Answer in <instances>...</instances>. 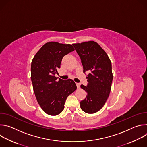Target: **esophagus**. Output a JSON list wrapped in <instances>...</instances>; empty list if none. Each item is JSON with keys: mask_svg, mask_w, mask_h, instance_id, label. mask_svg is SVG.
Here are the masks:
<instances>
[{"mask_svg": "<svg viewBox=\"0 0 147 147\" xmlns=\"http://www.w3.org/2000/svg\"><path fill=\"white\" fill-rule=\"evenodd\" d=\"M76 86H77V88H80V83L76 82Z\"/></svg>", "mask_w": 147, "mask_h": 147, "instance_id": "34e87169", "label": "esophagus"}]
</instances>
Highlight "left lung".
<instances>
[{"label":"left lung","mask_w":147,"mask_h":147,"mask_svg":"<svg viewBox=\"0 0 147 147\" xmlns=\"http://www.w3.org/2000/svg\"><path fill=\"white\" fill-rule=\"evenodd\" d=\"M80 57L83 72L88 71V84L81 88L87 92L86 98L80 102L81 109L86 113H94L106 103L112 86L113 74L111 61L100 45L94 41L73 44Z\"/></svg>","instance_id":"8db88e82"}]
</instances>
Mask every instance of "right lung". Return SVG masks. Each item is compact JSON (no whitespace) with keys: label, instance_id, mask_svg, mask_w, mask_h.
Returning <instances> with one entry per match:
<instances>
[{"label":"right lung","instance_id":"right-lung-1","mask_svg":"<svg viewBox=\"0 0 147 147\" xmlns=\"http://www.w3.org/2000/svg\"><path fill=\"white\" fill-rule=\"evenodd\" d=\"M74 51L70 44L50 42L42 47L32 59L31 78L33 90L40 108L48 115L60 113L67 96L77 89L73 80L55 77L63 57Z\"/></svg>","mask_w":147,"mask_h":147}]
</instances>
